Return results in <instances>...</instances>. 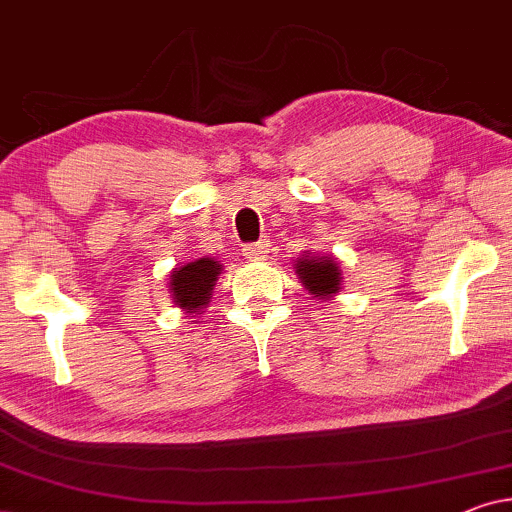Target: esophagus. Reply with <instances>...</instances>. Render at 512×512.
Listing matches in <instances>:
<instances>
[{
	"instance_id": "esophagus-1",
	"label": "esophagus",
	"mask_w": 512,
	"mask_h": 512,
	"mask_svg": "<svg viewBox=\"0 0 512 512\" xmlns=\"http://www.w3.org/2000/svg\"><path fill=\"white\" fill-rule=\"evenodd\" d=\"M268 242H256V244H247V247L242 249V254L249 258V261H261V258H265V254H268Z\"/></svg>"
}]
</instances>
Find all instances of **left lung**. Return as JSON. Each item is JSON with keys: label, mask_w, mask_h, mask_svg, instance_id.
Here are the masks:
<instances>
[{"label": "left lung", "mask_w": 512, "mask_h": 512, "mask_svg": "<svg viewBox=\"0 0 512 512\" xmlns=\"http://www.w3.org/2000/svg\"><path fill=\"white\" fill-rule=\"evenodd\" d=\"M298 277L303 279L305 289L312 293L314 298H328L331 293H338L340 289V270L338 263L333 258L321 256V258H298L296 263Z\"/></svg>", "instance_id": "8db88e82"}]
</instances>
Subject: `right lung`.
Returning <instances> with one entry per match:
<instances>
[{
    "mask_svg": "<svg viewBox=\"0 0 512 512\" xmlns=\"http://www.w3.org/2000/svg\"><path fill=\"white\" fill-rule=\"evenodd\" d=\"M219 270V261H212V258H200V261L186 263L184 268L174 270L170 275L174 303L188 312H198L212 298V286L219 277Z\"/></svg>",
    "mask_w": 512,
    "mask_h": 512,
    "instance_id": "add662e5",
    "label": "right lung"
}]
</instances>
